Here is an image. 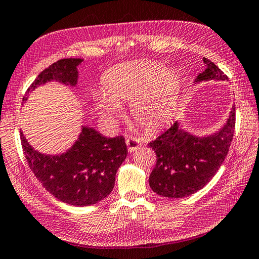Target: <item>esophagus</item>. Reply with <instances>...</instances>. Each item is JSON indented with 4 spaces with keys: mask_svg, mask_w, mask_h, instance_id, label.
Segmentation results:
<instances>
[{
    "mask_svg": "<svg viewBox=\"0 0 259 259\" xmlns=\"http://www.w3.org/2000/svg\"><path fill=\"white\" fill-rule=\"evenodd\" d=\"M126 145H127V149L130 152H134V151L139 150L141 148V142L138 139L130 138L126 140Z\"/></svg>",
    "mask_w": 259,
    "mask_h": 259,
    "instance_id": "obj_1",
    "label": "esophagus"
}]
</instances>
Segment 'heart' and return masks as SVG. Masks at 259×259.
Returning <instances> with one entry per match:
<instances>
[{
	"mask_svg": "<svg viewBox=\"0 0 259 259\" xmlns=\"http://www.w3.org/2000/svg\"><path fill=\"white\" fill-rule=\"evenodd\" d=\"M179 73L159 62L140 60L119 64L102 75L104 95H97L96 108L114 120L120 105L130 102L133 119L148 130H157L174 116L182 95Z\"/></svg>",
	"mask_w": 259,
	"mask_h": 259,
	"instance_id": "1",
	"label": "heart"
}]
</instances>
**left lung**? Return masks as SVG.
Segmentation results:
<instances>
[{
	"instance_id": "8db88e82",
	"label": "left lung",
	"mask_w": 259,
	"mask_h": 259,
	"mask_svg": "<svg viewBox=\"0 0 259 259\" xmlns=\"http://www.w3.org/2000/svg\"><path fill=\"white\" fill-rule=\"evenodd\" d=\"M205 71L194 83L226 81L228 76L207 58ZM236 106L226 124L212 134L198 136L184 130L178 120L148 144L157 154V164L150 175L149 185L154 193L169 198H183L198 192L211 180L226 159L235 133Z\"/></svg>"
}]
</instances>
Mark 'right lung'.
<instances>
[{
	"label": "right lung",
	"instance_id": "right-lung-1",
	"mask_svg": "<svg viewBox=\"0 0 259 259\" xmlns=\"http://www.w3.org/2000/svg\"><path fill=\"white\" fill-rule=\"evenodd\" d=\"M81 58L57 61L39 74L28 88V95L38 87L56 81L76 87ZM21 144L31 171L48 192L63 203L89 206L106 198L115 185L116 172L127 155L123 136L106 138L89 126H82L75 142L65 152L46 154L29 144L20 131Z\"/></svg>",
	"mask_w": 259,
	"mask_h": 259
}]
</instances>
